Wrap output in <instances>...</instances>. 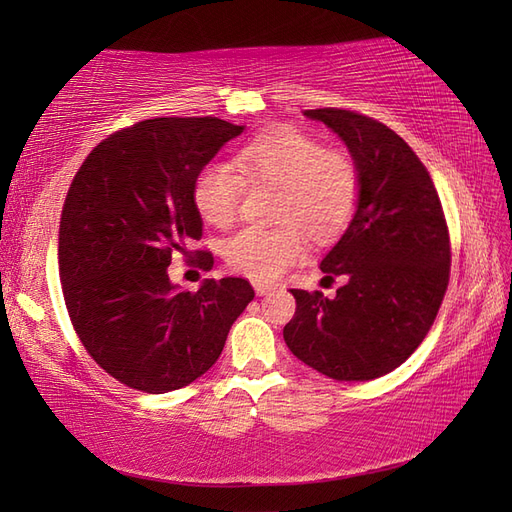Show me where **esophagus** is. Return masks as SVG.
<instances>
[{"instance_id":"obj_1","label":"esophagus","mask_w":512,"mask_h":512,"mask_svg":"<svg viewBox=\"0 0 512 512\" xmlns=\"http://www.w3.org/2000/svg\"><path fill=\"white\" fill-rule=\"evenodd\" d=\"M254 290H256L258 297H265V294H271V292H275V286L262 284V282H254Z\"/></svg>"}]
</instances>
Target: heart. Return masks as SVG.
Wrapping results in <instances>:
<instances>
[{"mask_svg":"<svg viewBox=\"0 0 512 512\" xmlns=\"http://www.w3.org/2000/svg\"><path fill=\"white\" fill-rule=\"evenodd\" d=\"M252 183H275L277 226H245L224 243L228 265L258 282H275L307 254V232L327 241L342 230L359 198V173L344 151L324 149L318 138L297 128H271L247 141L235 156V168L209 162L192 183L200 218L228 226L237 218Z\"/></svg>","mask_w":512,"mask_h":512,"instance_id":"b5f03b06","label":"heart"}]
</instances>
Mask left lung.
<instances>
[{"instance_id":"left-lung-1","label":"left lung","mask_w":512,"mask_h":512,"mask_svg":"<svg viewBox=\"0 0 512 512\" xmlns=\"http://www.w3.org/2000/svg\"><path fill=\"white\" fill-rule=\"evenodd\" d=\"M346 143L359 173L356 211L322 258L344 275L333 299L292 288L297 312L284 327L290 352L333 380H374L421 346L451 271L442 203L423 162L384 123L344 108H316Z\"/></svg>"}]
</instances>
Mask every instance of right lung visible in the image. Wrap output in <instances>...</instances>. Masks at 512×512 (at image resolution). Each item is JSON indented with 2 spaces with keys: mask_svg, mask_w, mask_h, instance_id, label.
I'll return each instance as SVG.
<instances>
[{
  "mask_svg": "<svg viewBox=\"0 0 512 512\" xmlns=\"http://www.w3.org/2000/svg\"><path fill=\"white\" fill-rule=\"evenodd\" d=\"M245 126L218 117H156L94 147L59 222V277L72 327L106 374L145 393L188 386L213 367L254 299L241 277L170 282L173 254L203 237L192 183ZM198 265L213 267L209 252Z\"/></svg>",
  "mask_w": 512,
  "mask_h": 512,
  "instance_id": "1",
  "label": "right lung"
}]
</instances>
